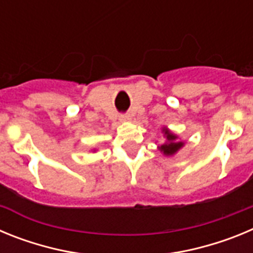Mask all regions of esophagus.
<instances>
[{
	"mask_svg": "<svg viewBox=\"0 0 253 253\" xmlns=\"http://www.w3.org/2000/svg\"><path fill=\"white\" fill-rule=\"evenodd\" d=\"M120 120L122 122H128V120H130V118H129V115H122L120 116Z\"/></svg>",
	"mask_w": 253,
	"mask_h": 253,
	"instance_id": "esophagus-1",
	"label": "esophagus"
}]
</instances>
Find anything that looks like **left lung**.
Wrapping results in <instances>:
<instances>
[{
    "label": "left lung",
    "instance_id": "left-lung-1",
    "mask_svg": "<svg viewBox=\"0 0 253 253\" xmlns=\"http://www.w3.org/2000/svg\"><path fill=\"white\" fill-rule=\"evenodd\" d=\"M163 134H165L166 142L163 143L161 147H158V149H160L165 156H173L176 152H178L182 147H184V142L177 140V135H175V134L172 133V131H169L167 128H163Z\"/></svg>",
    "mask_w": 253,
    "mask_h": 253
}]
</instances>
